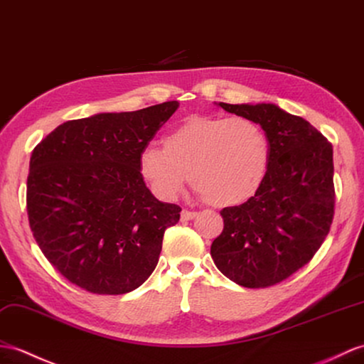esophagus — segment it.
<instances>
[{
    "label": "esophagus",
    "mask_w": 364,
    "mask_h": 364,
    "mask_svg": "<svg viewBox=\"0 0 364 364\" xmlns=\"http://www.w3.org/2000/svg\"><path fill=\"white\" fill-rule=\"evenodd\" d=\"M196 217H197V213H193V210H188V209L181 210V222H189Z\"/></svg>",
    "instance_id": "34e87169"
}]
</instances>
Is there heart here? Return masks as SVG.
<instances>
[{
  "label": "heart",
  "mask_w": 364,
  "mask_h": 364,
  "mask_svg": "<svg viewBox=\"0 0 364 364\" xmlns=\"http://www.w3.org/2000/svg\"><path fill=\"white\" fill-rule=\"evenodd\" d=\"M268 156L265 133L247 117L189 116L166 134L163 146L141 150L138 172L164 201L180 196L189 175L206 203L230 208L257 192Z\"/></svg>",
  "instance_id": "heart-1"
}]
</instances>
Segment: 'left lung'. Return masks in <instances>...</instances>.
<instances>
[{
	"instance_id": "8db88e82",
	"label": "left lung",
	"mask_w": 364,
	"mask_h": 364,
	"mask_svg": "<svg viewBox=\"0 0 364 364\" xmlns=\"http://www.w3.org/2000/svg\"><path fill=\"white\" fill-rule=\"evenodd\" d=\"M256 122L268 139V166L255 197L223 208V231L210 245L232 282L264 289L315 256L335 213L333 149L314 125L274 104H217Z\"/></svg>"
}]
</instances>
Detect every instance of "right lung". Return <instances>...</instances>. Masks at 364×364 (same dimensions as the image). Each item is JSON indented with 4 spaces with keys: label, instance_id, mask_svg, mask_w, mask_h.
<instances>
[{
    "label": "right lung",
    "instance_id": "obj_1",
    "mask_svg": "<svg viewBox=\"0 0 364 364\" xmlns=\"http://www.w3.org/2000/svg\"><path fill=\"white\" fill-rule=\"evenodd\" d=\"M180 104L97 113L68 121L33 149L28 215L33 237L58 273L97 294H124L147 281L164 231L181 208L141 178L138 158Z\"/></svg>",
    "mask_w": 364,
    "mask_h": 364
}]
</instances>
